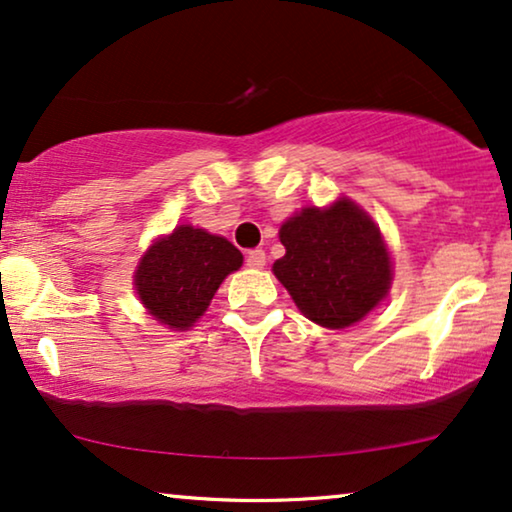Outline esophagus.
Returning <instances> with one entry per match:
<instances>
[{"instance_id":"1","label":"esophagus","mask_w":512,"mask_h":512,"mask_svg":"<svg viewBox=\"0 0 512 512\" xmlns=\"http://www.w3.org/2000/svg\"><path fill=\"white\" fill-rule=\"evenodd\" d=\"M265 261H268V258H265L263 249H251L247 254V265H249V268H254V270H261Z\"/></svg>"}]
</instances>
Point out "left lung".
Listing matches in <instances>:
<instances>
[{"label":"left lung","instance_id":"1","mask_svg":"<svg viewBox=\"0 0 512 512\" xmlns=\"http://www.w3.org/2000/svg\"><path fill=\"white\" fill-rule=\"evenodd\" d=\"M286 254L272 272L307 319L347 328L387 298L391 256L375 221L340 198L331 207H305L279 228Z\"/></svg>","mask_w":512,"mask_h":512}]
</instances>
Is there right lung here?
I'll use <instances>...</instances> for the list:
<instances>
[{"label": "right lung", "instance_id": "right-lung-1", "mask_svg": "<svg viewBox=\"0 0 512 512\" xmlns=\"http://www.w3.org/2000/svg\"><path fill=\"white\" fill-rule=\"evenodd\" d=\"M240 265V249L226 237L177 226L139 258L135 291L153 319L172 331H188L207 312L223 279Z\"/></svg>", "mask_w": 512, "mask_h": 512}]
</instances>
